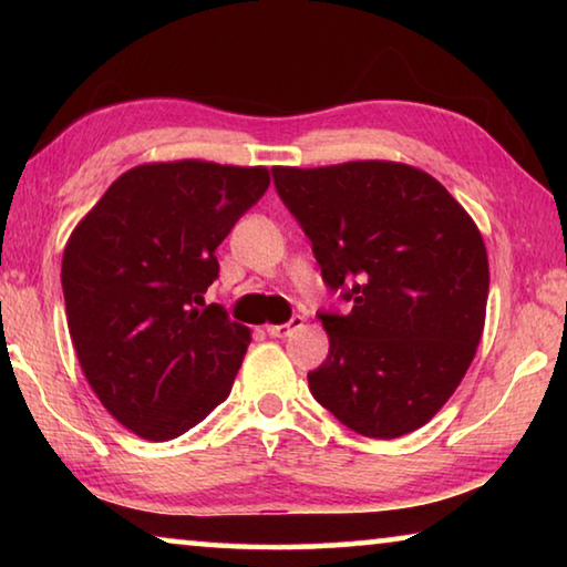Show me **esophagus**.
Segmentation results:
<instances>
[{
	"label": "esophagus",
	"mask_w": 567,
	"mask_h": 567,
	"mask_svg": "<svg viewBox=\"0 0 567 567\" xmlns=\"http://www.w3.org/2000/svg\"><path fill=\"white\" fill-rule=\"evenodd\" d=\"M302 322L305 320L300 318V315H295V318L285 324H267V334H270V338H290L295 330L302 328Z\"/></svg>",
	"instance_id": "1"
}]
</instances>
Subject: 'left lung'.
Masks as SVG:
<instances>
[{"mask_svg":"<svg viewBox=\"0 0 567 567\" xmlns=\"http://www.w3.org/2000/svg\"><path fill=\"white\" fill-rule=\"evenodd\" d=\"M277 195L310 237L348 315H320L330 352L307 375L342 425L392 440L435 417L485 328L487 252L435 177L388 159L272 167Z\"/></svg>","mask_w":567,"mask_h":567,"instance_id":"left-lung-1","label":"left lung"}]
</instances>
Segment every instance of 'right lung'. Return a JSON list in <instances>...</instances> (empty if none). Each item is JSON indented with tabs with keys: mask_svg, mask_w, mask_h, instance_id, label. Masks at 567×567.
Segmentation results:
<instances>
[{
	"mask_svg": "<svg viewBox=\"0 0 567 567\" xmlns=\"http://www.w3.org/2000/svg\"><path fill=\"white\" fill-rule=\"evenodd\" d=\"M267 187V167L150 162L114 179L66 239L76 360L134 435L165 443L187 433L233 390L249 330L203 295L219 272V243Z\"/></svg>",
	"mask_w": 567,
	"mask_h": 567,
	"instance_id": "right-lung-1",
	"label": "right lung"
}]
</instances>
